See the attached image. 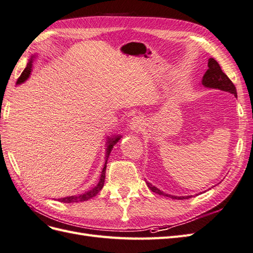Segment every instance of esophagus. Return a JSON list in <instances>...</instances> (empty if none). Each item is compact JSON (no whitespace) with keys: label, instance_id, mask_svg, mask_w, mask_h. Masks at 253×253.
Instances as JSON below:
<instances>
[{"label":"esophagus","instance_id":"34e87169","mask_svg":"<svg viewBox=\"0 0 253 253\" xmlns=\"http://www.w3.org/2000/svg\"><path fill=\"white\" fill-rule=\"evenodd\" d=\"M144 126H145V121L142 117H134L131 119L130 124H129V127H130L131 131L139 133L143 131Z\"/></svg>","mask_w":253,"mask_h":253}]
</instances>
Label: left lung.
Segmentation results:
<instances>
[{
    "label": "left lung",
    "instance_id": "8db88e82",
    "mask_svg": "<svg viewBox=\"0 0 253 253\" xmlns=\"http://www.w3.org/2000/svg\"><path fill=\"white\" fill-rule=\"evenodd\" d=\"M200 85H203V86H205V88H208V89H216V90L225 91V92L230 93V94L234 95L235 97H237L235 85L233 84L232 82L230 81L229 77L221 71L218 62L216 61L214 58H210L208 60V70L205 73L203 79H201ZM145 182L148 186V189L151 192H154L159 195H163V196L169 197L171 199L182 200V199H189L193 196V195H191V196H175V195H169V194L164 193L161 190H159L158 187H156L150 182L146 181V180H145Z\"/></svg>",
    "mask_w": 253,
    "mask_h": 253
}]
</instances>
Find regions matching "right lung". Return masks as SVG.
I'll return each instance as SVG.
<instances>
[{
	"instance_id": "1",
	"label": "right lung",
	"mask_w": 253,
	"mask_h": 253,
	"mask_svg": "<svg viewBox=\"0 0 253 253\" xmlns=\"http://www.w3.org/2000/svg\"><path fill=\"white\" fill-rule=\"evenodd\" d=\"M38 58V54L35 53L34 55H32V57L28 60L27 66L25 68V70L23 71V73L21 74V76L19 77L18 82H17V85L21 84H24L28 78H30L31 74H32V71H33V66H34V62L35 60ZM122 138L121 134H117V135H112L109 136L107 135V139H106V153H105V164H104V168L102 169V172H100V177H99V181L97 182V184L95 186H93L91 190L85 191L84 193L82 194H77V195H72V196H67V197H62V198H58L57 200L60 201V203H64V204H72V203H82V201H85V200H89L92 197L96 196V195L102 191L104 183H105V177H106V168H107V161H108V158H109L110 154H111V150L113 148V146L117 144Z\"/></svg>"
}]
</instances>
